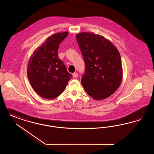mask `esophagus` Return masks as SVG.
Wrapping results in <instances>:
<instances>
[{"label":"esophagus","mask_w":154,"mask_h":154,"mask_svg":"<svg viewBox=\"0 0 154 154\" xmlns=\"http://www.w3.org/2000/svg\"><path fill=\"white\" fill-rule=\"evenodd\" d=\"M73 77L74 78H76V77H78V74H77V73H74L73 74Z\"/></svg>","instance_id":"34e87169"}]
</instances>
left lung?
Segmentation results:
<instances>
[{
  "instance_id": "obj_1",
  "label": "left lung",
  "mask_w": 154,
  "mask_h": 154,
  "mask_svg": "<svg viewBox=\"0 0 154 154\" xmlns=\"http://www.w3.org/2000/svg\"><path fill=\"white\" fill-rule=\"evenodd\" d=\"M76 39L85 63V73L81 79L85 91L96 100L109 97L123 80L119 50L109 39L93 32H80Z\"/></svg>"
}]
</instances>
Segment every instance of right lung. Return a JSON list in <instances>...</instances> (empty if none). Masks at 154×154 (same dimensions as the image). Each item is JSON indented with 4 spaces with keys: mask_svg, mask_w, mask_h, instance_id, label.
<instances>
[{
    "mask_svg": "<svg viewBox=\"0 0 154 154\" xmlns=\"http://www.w3.org/2000/svg\"><path fill=\"white\" fill-rule=\"evenodd\" d=\"M68 32L55 33L35 50L27 64V73L31 86L44 99H55L63 92L72 75L59 59L60 44Z\"/></svg>",
    "mask_w": 154,
    "mask_h": 154,
    "instance_id": "1",
    "label": "right lung"
}]
</instances>
